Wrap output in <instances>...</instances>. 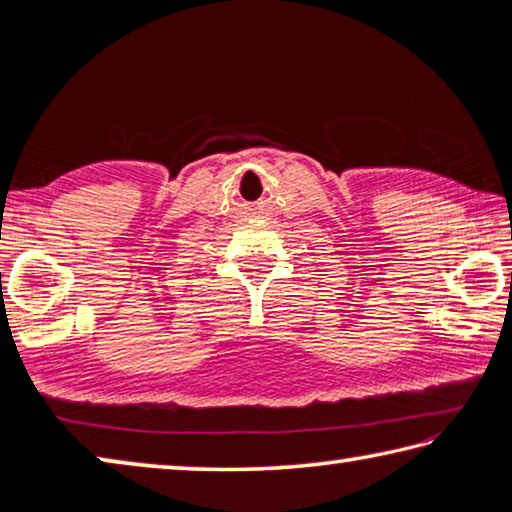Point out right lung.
<instances>
[{
  "label": "right lung",
  "mask_w": 512,
  "mask_h": 512,
  "mask_svg": "<svg viewBox=\"0 0 512 512\" xmlns=\"http://www.w3.org/2000/svg\"><path fill=\"white\" fill-rule=\"evenodd\" d=\"M0 276H2V273H0ZM0 282H2V280H0Z\"/></svg>",
  "instance_id": "obj_1"
}]
</instances>
